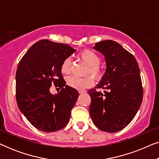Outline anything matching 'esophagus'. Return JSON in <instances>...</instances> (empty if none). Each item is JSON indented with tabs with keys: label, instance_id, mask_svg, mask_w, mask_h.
<instances>
[{
	"label": "esophagus",
	"instance_id": "1",
	"mask_svg": "<svg viewBox=\"0 0 159 159\" xmlns=\"http://www.w3.org/2000/svg\"><path fill=\"white\" fill-rule=\"evenodd\" d=\"M86 93L85 90H79L80 94H82V93Z\"/></svg>",
	"mask_w": 159,
	"mask_h": 159
}]
</instances>
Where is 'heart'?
<instances>
[{
  "mask_svg": "<svg viewBox=\"0 0 159 159\" xmlns=\"http://www.w3.org/2000/svg\"><path fill=\"white\" fill-rule=\"evenodd\" d=\"M80 57L89 66L88 72L93 75L95 78H101L103 75V69L100 66L101 58L98 54L92 50L85 49L80 52ZM71 63L70 58H67L64 59L61 64V72L64 75H69L71 72ZM94 83L92 77H86L80 78L77 77H69L67 79V84L71 88L77 90H84L90 88Z\"/></svg>",
  "mask_w": 159,
  "mask_h": 159,
  "instance_id": "heart-1",
  "label": "heart"
}]
</instances>
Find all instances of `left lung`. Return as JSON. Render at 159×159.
Wrapping results in <instances>:
<instances>
[{"label": "left lung", "instance_id": "left-lung-1", "mask_svg": "<svg viewBox=\"0 0 159 159\" xmlns=\"http://www.w3.org/2000/svg\"><path fill=\"white\" fill-rule=\"evenodd\" d=\"M93 48L103 54L106 66L95 88L108 91L89 90L90 117L102 131L119 132L129 125L142 103L140 68L134 56L114 40L101 41Z\"/></svg>", "mask_w": 159, "mask_h": 159}]
</instances>
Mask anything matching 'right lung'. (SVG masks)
Listing matches in <instances>:
<instances>
[{
	"instance_id": "right-lung-1",
	"label": "right lung",
	"mask_w": 159,
	"mask_h": 159,
	"mask_svg": "<svg viewBox=\"0 0 159 159\" xmlns=\"http://www.w3.org/2000/svg\"><path fill=\"white\" fill-rule=\"evenodd\" d=\"M70 45L42 40L32 45L18 64L16 97L18 107L39 130L56 132L69 123L79 93L66 84L61 74L64 59L75 53ZM62 88L52 94V82Z\"/></svg>"
}]
</instances>
